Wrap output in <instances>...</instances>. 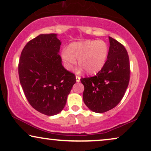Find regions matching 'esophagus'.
<instances>
[{
	"label": "esophagus",
	"instance_id": "34e87169",
	"mask_svg": "<svg viewBox=\"0 0 151 151\" xmlns=\"http://www.w3.org/2000/svg\"><path fill=\"white\" fill-rule=\"evenodd\" d=\"M80 79H81V77H80L79 76H78V75L76 76V80H77V82L80 81Z\"/></svg>",
	"mask_w": 151,
	"mask_h": 151
}]
</instances>
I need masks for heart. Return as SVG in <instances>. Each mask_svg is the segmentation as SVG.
Wrapping results in <instances>:
<instances>
[{"instance_id":"obj_1","label":"heart","mask_w":151,"mask_h":151,"mask_svg":"<svg viewBox=\"0 0 151 151\" xmlns=\"http://www.w3.org/2000/svg\"><path fill=\"white\" fill-rule=\"evenodd\" d=\"M109 54V47L103 40H85L74 42L68 49L61 51V58L65 68L72 70L77 63L88 74L100 72L106 63Z\"/></svg>"}]
</instances>
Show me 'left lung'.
Returning <instances> with one entry per match:
<instances>
[{
  "mask_svg": "<svg viewBox=\"0 0 151 151\" xmlns=\"http://www.w3.org/2000/svg\"><path fill=\"white\" fill-rule=\"evenodd\" d=\"M109 39V50L106 63L96 75L81 78L84 86L83 99L93 111L104 113L121 102L129 81L130 66L125 47L114 38Z\"/></svg>",
  "mask_w": 151,
  "mask_h": 151,
  "instance_id": "1",
  "label": "left lung"
}]
</instances>
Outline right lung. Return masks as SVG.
<instances>
[{
    "instance_id": "right-lung-1",
    "label": "right lung",
    "mask_w": 151,
    "mask_h": 151,
    "mask_svg": "<svg viewBox=\"0 0 151 151\" xmlns=\"http://www.w3.org/2000/svg\"><path fill=\"white\" fill-rule=\"evenodd\" d=\"M61 42L55 33L41 34L23 49L19 63L20 83L33 107L47 116L63 109L76 77L62 65Z\"/></svg>"
}]
</instances>
